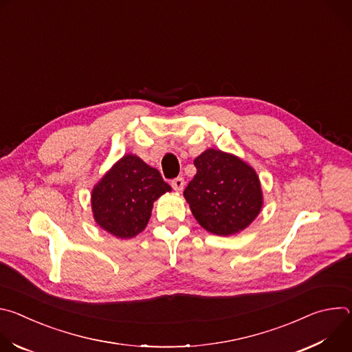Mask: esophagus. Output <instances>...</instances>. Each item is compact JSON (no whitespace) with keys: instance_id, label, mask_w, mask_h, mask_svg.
I'll use <instances>...</instances> for the list:
<instances>
[{"instance_id":"1","label":"esophagus","mask_w":352,"mask_h":352,"mask_svg":"<svg viewBox=\"0 0 352 352\" xmlns=\"http://www.w3.org/2000/svg\"><path fill=\"white\" fill-rule=\"evenodd\" d=\"M184 185H185V181H184L182 177H177V178H174V179L171 181V186H173L174 190H177V192H182Z\"/></svg>"}]
</instances>
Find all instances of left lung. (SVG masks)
<instances>
[{"label":"left lung","mask_w":352,"mask_h":352,"mask_svg":"<svg viewBox=\"0 0 352 352\" xmlns=\"http://www.w3.org/2000/svg\"><path fill=\"white\" fill-rule=\"evenodd\" d=\"M193 164L196 175L184 196L200 226L216 235H232L255 220L263 196L252 167L214 148L197 156Z\"/></svg>","instance_id":"obj_1"}]
</instances>
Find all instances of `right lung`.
<instances>
[{
  "instance_id": "obj_1",
  "label": "right lung",
  "mask_w": 352,
  "mask_h": 352,
  "mask_svg": "<svg viewBox=\"0 0 352 352\" xmlns=\"http://www.w3.org/2000/svg\"><path fill=\"white\" fill-rule=\"evenodd\" d=\"M170 190L156 168L126 155L91 192L94 220L118 238H132L147 226L155 200Z\"/></svg>"
}]
</instances>
